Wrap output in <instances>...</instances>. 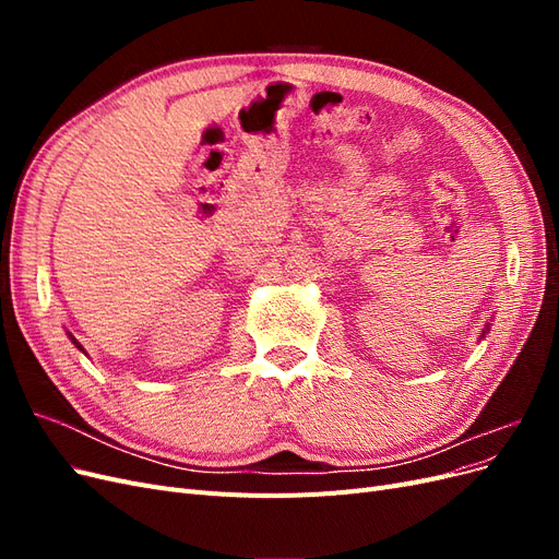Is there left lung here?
<instances>
[{
	"instance_id": "obj_1",
	"label": "left lung",
	"mask_w": 559,
	"mask_h": 559,
	"mask_svg": "<svg viewBox=\"0 0 559 559\" xmlns=\"http://www.w3.org/2000/svg\"><path fill=\"white\" fill-rule=\"evenodd\" d=\"M485 333H487V329H485V331H483V335H485Z\"/></svg>"
}]
</instances>
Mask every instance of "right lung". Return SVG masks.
<instances>
[{"instance_id":"1","label":"right lung","mask_w":559,"mask_h":559,"mask_svg":"<svg viewBox=\"0 0 559 559\" xmlns=\"http://www.w3.org/2000/svg\"><path fill=\"white\" fill-rule=\"evenodd\" d=\"M72 343H74V345H76V347H79V349H81V352H86V349H83V347H81V345H79V343H76V341H74V337H72Z\"/></svg>"}]
</instances>
